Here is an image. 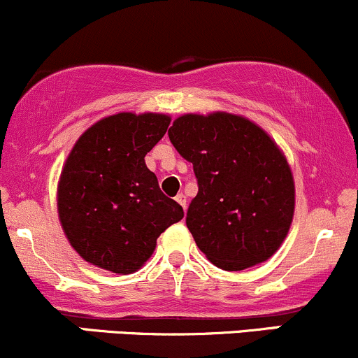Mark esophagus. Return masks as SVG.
Returning a JSON list of instances; mask_svg holds the SVG:
<instances>
[{
  "label": "esophagus",
  "instance_id": "34e87169",
  "mask_svg": "<svg viewBox=\"0 0 358 358\" xmlns=\"http://www.w3.org/2000/svg\"><path fill=\"white\" fill-rule=\"evenodd\" d=\"M175 200H176V202H178L180 205H182L183 210H187V196H185L183 193H178V195L175 196Z\"/></svg>",
  "mask_w": 358,
  "mask_h": 358
}]
</instances>
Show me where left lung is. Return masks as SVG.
<instances>
[{"label": "left lung", "mask_w": 358, "mask_h": 358, "mask_svg": "<svg viewBox=\"0 0 358 358\" xmlns=\"http://www.w3.org/2000/svg\"><path fill=\"white\" fill-rule=\"evenodd\" d=\"M168 136L199 182L187 212L199 249L224 271L268 261L294 215L293 173L276 141L248 117L220 110L183 114Z\"/></svg>", "instance_id": "8db88e82"}]
</instances>
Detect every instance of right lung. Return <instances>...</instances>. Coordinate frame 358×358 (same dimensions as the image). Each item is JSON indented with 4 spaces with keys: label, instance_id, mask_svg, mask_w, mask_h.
Segmentation results:
<instances>
[{
    "label": "right lung",
    "instance_id": "right-lung-1",
    "mask_svg": "<svg viewBox=\"0 0 358 358\" xmlns=\"http://www.w3.org/2000/svg\"><path fill=\"white\" fill-rule=\"evenodd\" d=\"M170 121L158 113L113 114L85 129L69 153L57 210L65 237L89 264L134 273L159 234L183 219L182 205L163 195L145 163Z\"/></svg>",
    "mask_w": 358,
    "mask_h": 358
}]
</instances>
